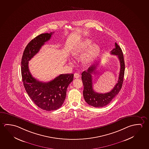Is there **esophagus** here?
Wrapping results in <instances>:
<instances>
[{
  "label": "esophagus",
  "mask_w": 149,
  "mask_h": 149,
  "mask_svg": "<svg viewBox=\"0 0 149 149\" xmlns=\"http://www.w3.org/2000/svg\"><path fill=\"white\" fill-rule=\"evenodd\" d=\"M74 77L75 78H78L79 77V74L78 73H75L74 74Z\"/></svg>",
  "instance_id": "esophagus-1"
}]
</instances>
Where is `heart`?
Here are the masks:
<instances>
[{
    "label": "heart",
    "instance_id": "obj_1",
    "mask_svg": "<svg viewBox=\"0 0 149 149\" xmlns=\"http://www.w3.org/2000/svg\"><path fill=\"white\" fill-rule=\"evenodd\" d=\"M91 41L89 39H84L76 45L71 51V55L74 58L81 56L83 52L85 50ZM100 51V48L97 44L90 45L85 52L81 56V61L84 64L89 65L92 63L98 56Z\"/></svg>",
    "mask_w": 149,
    "mask_h": 149
}]
</instances>
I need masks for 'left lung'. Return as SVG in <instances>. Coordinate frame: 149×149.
Masks as SVG:
<instances>
[{"label": "left lung", "mask_w": 149, "mask_h": 149, "mask_svg": "<svg viewBox=\"0 0 149 149\" xmlns=\"http://www.w3.org/2000/svg\"><path fill=\"white\" fill-rule=\"evenodd\" d=\"M115 47L111 51V54L117 56L120 60V68L117 83L111 91L109 93H97L93 89L92 74H95L98 63L90 66L87 71H84L81 74V80L84 85V98L89 105L93 107H103L109 104L122 88L124 76V59L120 47L116 42L115 43Z\"/></svg>", "instance_id": "left-lung-1"}]
</instances>
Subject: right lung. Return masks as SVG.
I'll use <instances>...</instances> for the list:
<instances>
[{"mask_svg":"<svg viewBox=\"0 0 149 149\" xmlns=\"http://www.w3.org/2000/svg\"><path fill=\"white\" fill-rule=\"evenodd\" d=\"M53 33L42 34L32 39L25 47L21 60L22 81L25 90L37 106L47 111L57 110L62 105L67 88L74 77L73 74H61L45 83L37 80L30 73L29 61L50 39Z\"/></svg>","mask_w":149,"mask_h":149,"instance_id":"obj_1","label":"right lung"}]
</instances>
